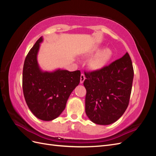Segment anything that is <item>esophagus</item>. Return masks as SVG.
I'll list each match as a JSON object with an SVG mask.
<instances>
[{"mask_svg": "<svg viewBox=\"0 0 156 156\" xmlns=\"http://www.w3.org/2000/svg\"><path fill=\"white\" fill-rule=\"evenodd\" d=\"M85 76H84V75L83 73H82L81 75V79H80V83H81V84L83 83V82L84 81V80H85Z\"/></svg>", "mask_w": 156, "mask_h": 156, "instance_id": "1", "label": "esophagus"}]
</instances>
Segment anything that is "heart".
<instances>
[{
    "label": "heart",
    "instance_id": "1",
    "mask_svg": "<svg viewBox=\"0 0 156 156\" xmlns=\"http://www.w3.org/2000/svg\"><path fill=\"white\" fill-rule=\"evenodd\" d=\"M94 55L88 64L89 68L94 71L103 69L109 62L112 56V52L110 48H104L100 50L99 47L94 48L89 53V55Z\"/></svg>",
    "mask_w": 156,
    "mask_h": 156
}]
</instances>
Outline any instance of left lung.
Masks as SVG:
<instances>
[{
    "mask_svg": "<svg viewBox=\"0 0 156 156\" xmlns=\"http://www.w3.org/2000/svg\"><path fill=\"white\" fill-rule=\"evenodd\" d=\"M84 74L88 119L100 125L114 123L124 114L129 101L134 72L129 54L100 70Z\"/></svg>",
    "mask_w": 156,
    "mask_h": 156,
    "instance_id": "obj_1",
    "label": "left lung"
}]
</instances>
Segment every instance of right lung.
I'll use <instances>...</instances> for the list:
<instances>
[{
  "instance_id": "obj_1",
  "label": "right lung",
  "mask_w": 156,
  "mask_h": 156,
  "mask_svg": "<svg viewBox=\"0 0 156 156\" xmlns=\"http://www.w3.org/2000/svg\"><path fill=\"white\" fill-rule=\"evenodd\" d=\"M40 37L27 55L23 71V90L27 104L34 115L41 120L56 119L63 112L67 101L80 82L79 70L69 72L57 69L42 70L37 62Z\"/></svg>"
}]
</instances>
